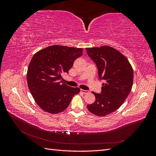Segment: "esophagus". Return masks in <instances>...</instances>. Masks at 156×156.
<instances>
[{"label": "esophagus", "mask_w": 156, "mask_h": 156, "mask_svg": "<svg viewBox=\"0 0 156 156\" xmlns=\"http://www.w3.org/2000/svg\"><path fill=\"white\" fill-rule=\"evenodd\" d=\"M81 92H83V94H88V93H89V91H88V90H83V89H81Z\"/></svg>", "instance_id": "34e87169"}]
</instances>
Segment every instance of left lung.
<instances>
[{"mask_svg": "<svg viewBox=\"0 0 156 156\" xmlns=\"http://www.w3.org/2000/svg\"><path fill=\"white\" fill-rule=\"evenodd\" d=\"M88 55L96 64L100 79L104 80L101 94L93 92L96 100L88 105V111L99 116L116 111L129 94L133 82V70L129 60L111 47L86 48Z\"/></svg>", "mask_w": 156, "mask_h": 156, "instance_id": "left-lung-1", "label": "left lung"}]
</instances>
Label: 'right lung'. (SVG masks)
<instances>
[{
	"mask_svg": "<svg viewBox=\"0 0 156 156\" xmlns=\"http://www.w3.org/2000/svg\"><path fill=\"white\" fill-rule=\"evenodd\" d=\"M82 48L54 45L34 54L28 67L27 79L35 101L51 114L62 112L80 88L61 83L62 75L68 73L75 60L83 55Z\"/></svg>",
	"mask_w": 156,
	"mask_h": 156,
	"instance_id": "add662e5",
	"label": "right lung"
}]
</instances>
